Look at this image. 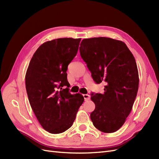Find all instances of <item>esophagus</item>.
Listing matches in <instances>:
<instances>
[{"label":"esophagus","mask_w":159,"mask_h":159,"mask_svg":"<svg viewBox=\"0 0 159 159\" xmlns=\"http://www.w3.org/2000/svg\"><path fill=\"white\" fill-rule=\"evenodd\" d=\"M83 97H84V100H85V101L89 100H90V95H89V94H83Z\"/></svg>","instance_id":"34e87169"}]
</instances>
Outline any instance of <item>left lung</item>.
Masks as SVG:
<instances>
[{
    "instance_id": "left-lung-1",
    "label": "left lung",
    "mask_w": 159,
    "mask_h": 159,
    "mask_svg": "<svg viewBox=\"0 0 159 159\" xmlns=\"http://www.w3.org/2000/svg\"><path fill=\"white\" fill-rule=\"evenodd\" d=\"M79 48L97 84L105 83L103 94L92 93L95 109L90 114L94 127L114 133L124 125L131 111L139 87L134 55L125 43L109 38L84 39Z\"/></svg>"
}]
</instances>
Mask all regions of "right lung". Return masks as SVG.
Instances as JSON below:
<instances>
[{
	"instance_id": "1",
	"label": "right lung",
	"mask_w": 159,
	"mask_h": 159,
	"mask_svg": "<svg viewBox=\"0 0 159 159\" xmlns=\"http://www.w3.org/2000/svg\"><path fill=\"white\" fill-rule=\"evenodd\" d=\"M80 40L65 38L43 43L34 53L25 74L30 106L41 125L50 134L69 129L84 102L82 94L69 93L66 77L67 66L77 53ZM64 86L67 88L63 89Z\"/></svg>"
}]
</instances>
